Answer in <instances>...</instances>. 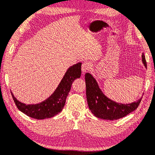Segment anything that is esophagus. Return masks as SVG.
Returning a JSON list of instances; mask_svg holds the SVG:
<instances>
[{"label": "esophagus", "mask_w": 155, "mask_h": 155, "mask_svg": "<svg viewBox=\"0 0 155 155\" xmlns=\"http://www.w3.org/2000/svg\"><path fill=\"white\" fill-rule=\"evenodd\" d=\"M90 68V65L89 63H87V62H84L83 64H82L81 66V70H82V72H83V74L85 73L88 71H89Z\"/></svg>", "instance_id": "obj_1"}]
</instances>
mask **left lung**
<instances>
[{
	"label": "left lung",
	"mask_w": 155,
	"mask_h": 155,
	"mask_svg": "<svg viewBox=\"0 0 155 155\" xmlns=\"http://www.w3.org/2000/svg\"><path fill=\"white\" fill-rule=\"evenodd\" d=\"M142 62L147 68V62L144 54ZM86 95L89 110L97 117L103 120H115L125 117L138 107L142 97L136 101L128 104L117 103L108 98L99 88L96 79L89 72L85 74Z\"/></svg>",
	"instance_id": "obj_1"
}]
</instances>
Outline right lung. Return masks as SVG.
I'll list each match as a JSON object with an SVG mask.
<instances>
[{
  "label": "right lung",
  "mask_w": 155,
  "mask_h": 155,
  "mask_svg": "<svg viewBox=\"0 0 155 155\" xmlns=\"http://www.w3.org/2000/svg\"><path fill=\"white\" fill-rule=\"evenodd\" d=\"M81 62H78L69 67L54 93L39 104H24L17 100L11 92L17 108L27 116L37 120H44L56 116L63 110L72 82L81 77Z\"/></svg>",
  "instance_id": "obj_1"
}]
</instances>
